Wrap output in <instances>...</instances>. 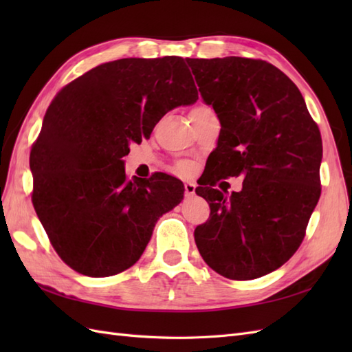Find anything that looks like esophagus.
<instances>
[{
  "mask_svg": "<svg viewBox=\"0 0 352 352\" xmlns=\"http://www.w3.org/2000/svg\"><path fill=\"white\" fill-rule=\"evenodd\" d=\"M195 188H197V185L194 182H186L185 184V195L186 197L195 195Z\"/></svg>",
  "mask_w": 352,
  "mask_h": 352,
  "instance_id": "1",
  "label": "esophagus"
}]
</instances>
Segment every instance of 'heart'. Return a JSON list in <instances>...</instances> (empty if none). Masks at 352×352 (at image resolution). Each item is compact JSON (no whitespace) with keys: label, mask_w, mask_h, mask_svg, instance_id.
<instances>
[{"label":"heart","mask_w":352,"mask_h":352,"mask_svg":"<svg viewBox=\"0 0 352 352\" xmlns=\"http://www.w3.org/2000/svg\"><path fill=\"white\" fill-rule=\"evenodd\" d=\"M208 107H206V105H198V107H195L192 111H195V110H207ZM179 168L180 170H182V172H186V170H188V166H185V164H180L179 166Z\"/></svg>","instance_id":"obj_1"}]
</instances>
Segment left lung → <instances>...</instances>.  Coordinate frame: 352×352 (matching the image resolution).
Here are the masks:
<instances>
[{
    "mask_svg": "<svg viewBox=\"0 0 352 352\" xmlns=\"http://www.w3.org/2000/svg\"><path fill=\"white\" fill-rule=\"evenodd\" d=\"M186 63L221 126L195 189L211 208L195 229V243L225 278H261L289 260L304 239L322 190L320 131L296 85L270 63L242 57ZM241 174L239 193L228 197L212 188Z\"/></svg>",
    "mask_w": 352,
    "mask_h": 352,
    "instance_id": "1",
    "label": "left lung"
}]
</instances>
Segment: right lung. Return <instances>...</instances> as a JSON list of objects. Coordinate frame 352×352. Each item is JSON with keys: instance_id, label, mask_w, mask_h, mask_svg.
<instances>
[{"instance_id": "1", "label": "right lung", "mask_w": 352, "mask_h": 352, "mask_svg": "<svg viewBox=\"0 0 352 352\" xmlns=\"http://www.w3.org/2000/svg\"><path fill=\"white\" fill-rule=\"evenodd\" d=\"M197 100L192 74L175 56L104 63L56 95L30 151L32 202L73 270L107 278L141 258L185 188L166 173L132 182L123 157L166 113Z\"/></svg>"}]
</instances>
